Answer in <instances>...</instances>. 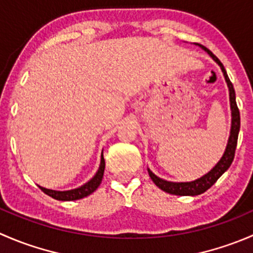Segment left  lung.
<instances>
[{"mask_svg": "<svg viewBox=\"0 0 253 253\" xmlns=\"http://www.w3.org/2000/svg\"><path fill=\"white\" fill-rule=\"evenodd\" d=\"M198 45L202 50H205L211 58L216 62V65L220 67L221 72H223L224 78H225L226 85L229 89V100H230V110H231V127H230V136H229L228 144H226L225 150H224L223 157L220 158L218 163L209 170L207 174L201 176L200 178H196L193 181H188V182H174V181H168L164 178H160L159 176H157L152 170L148 168V174H149L150 178L153 180V182L160 188V190L165 191V192L170 193V195H176V196H197L201 193L206 192L208 188H211L214 183L216 182L219 177L226 171V170L230 168L231 163L234 160V155H235V149L237 144V137H239V131H240V112L236 105V96H235V90H234L233 83L229 79L228 75H226V71L224 68L223 63L219 61V58L215 55H213L211 51H209L208 48L202 46L200 44Z\"/></svg>", "mask_w": 253, "mask_h": 253, "instance_id": "8db88e82", "label": "left lung"}]
</instances>
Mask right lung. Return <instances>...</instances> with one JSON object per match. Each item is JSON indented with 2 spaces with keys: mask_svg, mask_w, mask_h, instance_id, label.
<instances>
[{
  "mask_svg": "<svg viewBox=\"0 0 253 253\" xmlns=\"http://www.w3.org/2000/svg\"><path fill=\"white\" fill-rule=\"evenodd\" d=\"M104 170H105V160H104L103 152H101L100 157V165H99L98 171L95 172V175L85 182L84 185L79 186L77 188H73V190H67V191H56V190H50V188H45L39 186L40 190L44 193H46L50 197L55 198L57 201H76L81 200V198L86 197V196L91 195L96 188L99 187V185L101 183L104 176Z\"/></svg>",
  "mask_w": 253,
  "mask_h": 253,
  "instance_id": "obj_1",
  "label": "right lung"
}]
</instances>
